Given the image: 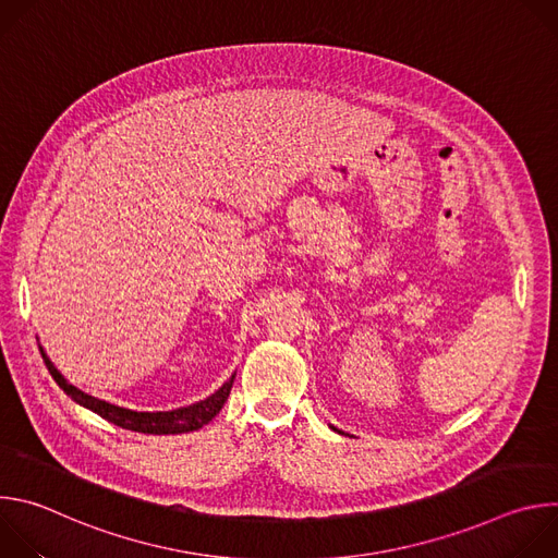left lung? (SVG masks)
<instances>
[{"label": "left lung", "instance_id": "obj_1", "mask_svg": "<svg viewBox=\"0 0 558 558\" xmlns=\"http://www.w3.org/2000/svg\"><path fill=\"white\" fill-rule=\"evenodd\" d=\"M333 430H338V428H333Z\"/></svg>", "mask_w": 558, "mask_h": 558}]
</instances>
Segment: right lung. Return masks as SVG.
Returning <instances> with one entry per match:
<instances>
[{
  "label": "right lung",
  "instance_id": "obj_1",
  "mask_svg": "<svg viewBox=\"0 0 558 558\" xmlns=\"http://www.w3.org/2000/svg\"><path fill=\"white\" fill-rule=\"evenodd\" d=\"M41 351V357L52 375V379L59 384V388L72 397V400L84 407L93 413H97L99 417L108 420L110 424L114 426H121L125 430H134V433H145V435H181V433H192V430H198L203 428L205 424H209L218 413L220 409L225 407L227 397H229V390H231V384H233V377L235 373L218 388L214 390L209 397H205V400L196 402V404H190V407H181V409H174V411H156V413H138V411H130V409H123V407H117V404H110V402H104V400H97V397L78 390L76 386H72L57 368L54 364L50 362V357L46 355L44 347H39Z\"/></svg>",
  "mask_w": 558,
  "mask_h": 558
}]
</instances>
